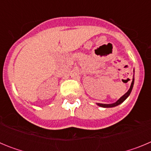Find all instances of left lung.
Returning <instances> with one entry per match:
<instances>
[{
	"label": "left lung",
	"mask_w": 151,
	"mask_h": 151,
	"mask_svg": "<svg viewBox=\"0 0 151 151\" xmlns=\"http://www.w3.org/2000/svg\"><path fill=\"white\" fill-rule=\"evenodd\" d=\"M134 76H133V79H132V84H131V86H130V88L129 89V91H128L126 93H125V94H124L123 96H122V97L119 98V99L118 100V101H116V103H113V104H97V105L100 106H102V107H113V106H117V105L120 104H122V102H123L124 101H125L126 98H127L129 96V94H131V91H132V88H133V85H134Z\"/></svg>",
	"instance_id": "obj_1"
}]
</instances>
